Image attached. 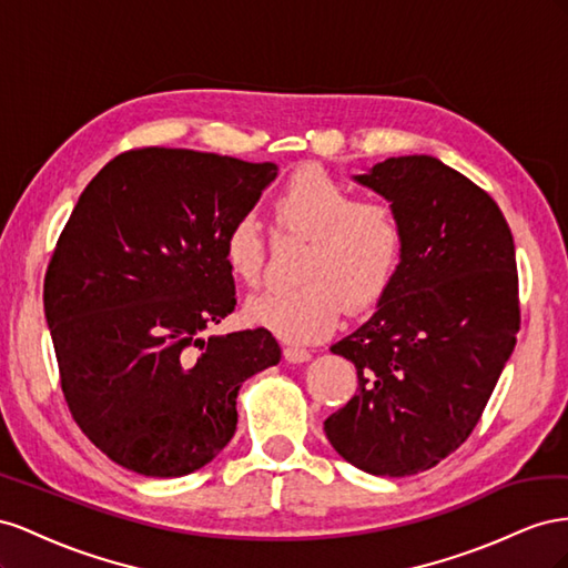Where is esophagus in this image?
<instances>
[{
	"label": "esophagus",
	"instance_id": "1",
	"mask_svg": "<svg viewBox=\"0 0 568 568\" xmlns=\"http://www.w3.org/2000/svg\"><path fill=\"white\" fill-rule=\"evenodd\" d=\"M283 356H285L287 362L300 364V362H310L312 359V352L306 349V347H302V345H285L283 347Z\"/></svg>",
	"mask_w": 568,
	"mask_h": 568
}]
</instances>
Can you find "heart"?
Wrapping results in <instances>:
<instances>
[{
  "label": "heart",
  "instance_id": "1",
  "mask_svg": "<svg viewBox=\"0 0 568 568\" xmlns=\"http://www.w3.org/2000/svg\"><path fill=\"white\" fill-rule=\"evenodd\" d=\"M278 229L310 240L295 287L254 295L245 314L256 326L287 339H318L337 328L345 304L364 312L381 302L402 262L404 231L395 209L354 192L326 171L304 166L273 197ZM233 278L254 287L262 281L266 242L252 214L237 216L221 240Z\"/></svg>",
  "mask_w": 568,
  "mask_h": 568
}]
</instances>
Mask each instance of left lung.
Listing matches in <instances>:
<instances>
[{"mask_svg": "<svg viewBox=\"0 0 568 568\" xmlns=\"http://www.w3.org/2000/svg\"><path fill=\"white\" fill-rule=\"evenodd\" d=\"M356 181L393 202L404 250L378 312L331 347L359 390L323 428L352 466L399 478L459 449L495 390L521 326L514 237L490 194L435 156Z\"/></svg>", "mask_w": 568, "mask_h": 568, "instance_id": "1", "label": "left lung"}]
</instances>
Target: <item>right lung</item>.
I'll return each mask as SVG.
<instances>
[{
	"label": "right lung",
	"instance_id": "1",
	"mask_svg": "<svg viewBox=\"0 0 568 568\" xmlns=\"http://www.w3.org/2000/svg\"><path fill=\"white\" fill-rule=\"evenodd\" d=\"M275 164L135 148L80 194L44 273L59 381L88 440L142 476L197 471L231 443L240 385L281 362L266 328L202 337L235 310L221 256Z\"/></svg>",
	"mask_w": 568,
	"mask_h": 568
}]
</instances>
